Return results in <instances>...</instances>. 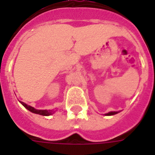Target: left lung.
<instances>
[{"label":"left lung","mask_w":155,"mask_h":155,"mask_svg":"<svg viewBox=\"0 0 155 155\" xmlns=\"http://www.w3.org/2000/svg\"><path fill=\"white\" fill-rule=\"evenodd\" d=\"M117 113H118V112H110V113H107L106 115H107V116H111V115H114V114H117Z\"/></svg>","instance_id":"1"}]
</instances>
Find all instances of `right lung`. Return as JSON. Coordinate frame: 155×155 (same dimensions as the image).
<instances>
[{
    "mask_svg": "<svg viewBox=\"0 0 155 155\" xmlns=\"http://www.w3.org/2000/svg\"><path fill=\"white\" fill-rule=\"evenodd\" d=\"M21 103L25 108H26L30 112H32L34 113H37V114H39V115H42V116H49V115H51L52 113H53V110H38V109H35V108H33L30 105H27L26 104L23 103V102L20 101Z\"/></svg>",
    "mask_w": 155,
    "mask_h": 155,
    "instance_id": "add662e5",
    "label": "right lung"
}]
</instances>
